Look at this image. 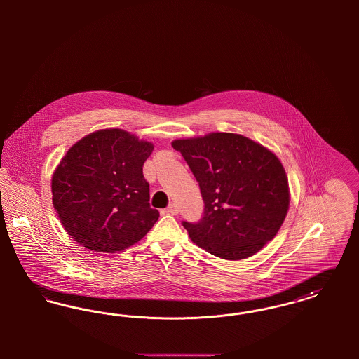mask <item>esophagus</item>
I'll use <instances>...</instances> for the list:
<instances>
[{
	"mask_svg": "<svg viewBox=\"0 0 359 359\" xmlns=\"http://www.w3.org/2000/svg\"><path fill=\"white\" fill-rule=\"evenodd\" d=\"M165 211L168 214H171V215H177L179 214V207H177V205H175V203H171V205L165 208Z\"/></svg>",
	"mask_w": 359,
	"mask_h": 359,
	"instance_id": "34e87169",
	"label": "esophagus"
}]
</instances>
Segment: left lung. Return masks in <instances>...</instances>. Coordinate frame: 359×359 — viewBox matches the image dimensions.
Instances as JSON below:
<instances>
[{"instance_id": "1", "label": "left lung", "mask_w": 359, "mask_h": 359, "mask_svg": "<svg viewBox=\"0 0 359 359\" xmlns=\"http://www.w3.org/2000/svg\"><path fill=\"white\" fill-rule=\"evenodd\" d=\"M205 203L201 221L182 224L198 246L223 259H243L272 241L290 205L280 160L248 137L211 133L176 140Z\"/></svg>"}]
</instances>
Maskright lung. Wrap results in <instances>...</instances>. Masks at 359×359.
<instances>
[{
	"instance_id": "1",
	"label": "right lung",
	"mask_w": 359,
	"mask_h": 359,
	"mask_svg": "<svg viewBox=\"0 0 359 359\" xmlns=\"http://www.w3.org/2000/svg\"><path fill=\"white\" fill-rule=\"evenodd\" d=\"M154 145L121 129L83 137L52 177V203L69 236L87 249L116 253L142 238L158 219L142 165Z\"/></svg>"
}]
</instances>
